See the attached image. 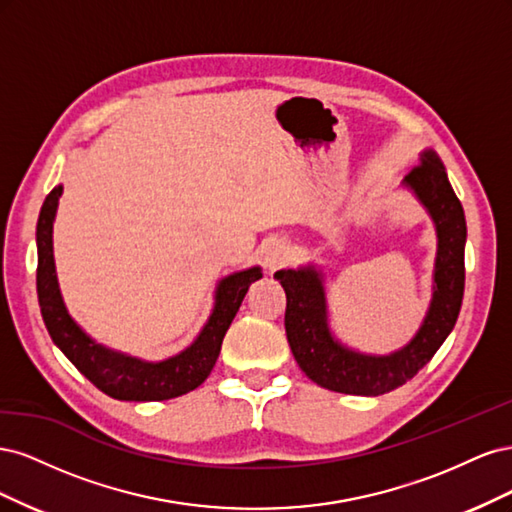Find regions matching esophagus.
Wrapping results in <instances>:
<instances>
[{
  "label": "esophagus",
  "mask_w": 512,
  "mask_h": 512,
  "mask_svg": "<svg viewBox=\"0 0 512 512\" xmlns=\"http://www.w3.org/2000/svg\"><path fill=\"white\" fill-rule=\"evenodd\" d=\"M288 256H290L288 245H286V243H280V241H275V243L269 245V250H267V254H265V265H267L271 271H275V269H280V267L284 265V262L288 260Z\"/></svg>",
  "instance_id": "esophagus-1"
}]
</instances>
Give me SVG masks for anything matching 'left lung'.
<instances>
[{
	"label": "left lung",
	"mask_w": 512,
	"mask_h": 512,
	"mask_svg": "<svg viewBox=\"0 0 512 512\" xmlns=\"http://www.w3.org/2000/svg\"><path fill=\"white\" fill-rule=\"evenodd\" d=\"M436 226L438 254L433 267V294L421 329L410 344L391 354H363L337 342L329 329L327 292L314 267L282 269L273 277L286 290V337L294 361L322 389L376 397L412 380L453 331L466 284V215L436 151L425 149L404 179Z\"/></svg>",
	"instance_id": "left-lung-1"
}]
</instances>
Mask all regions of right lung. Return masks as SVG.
Masks as SVG:
<instances>
[{"label": "right lung", "instance_id": "right-lung-1", "mask_svg": "<svg viewBox=\"0 0 512 512\" xmlns=\"http://www.w3.org/2000/svg\"><path fill=\"white\" fill-rule=\"evenodd\" d=\"M64 192L61 185L44 198L36 226L38 271L36 288L42 320L49 329L55 346L64 352L70 363L102 393L121 401H164L194 391L203 384L218 361L222 339L237 316L241 301L252 282L260 280V267L237 271L215 288L213 312L194 342L175 356L151 363L106 348L91 339L68 314L61 299L53 258V222Z\"/></svg>", "mask_w": 512, "mask_h": 512}]
</instances>
